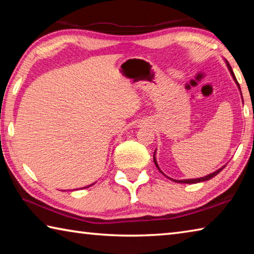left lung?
Instances as JSON below:
<instances>
[{"instance_id":"left-lung-1","label":"left lung","mask_w":254,"mask_h":254,"mask_svg":"<svg viewBox=\"0 0 254 254\" xmlns=\"http://www.w3.org/2000/svg\"><path fill=\"white\" fill-rule=\"evenodd\" d=\"M227 67H229V69H230V71H231L232 76H233L234 80L236 81V84H238L239 88H240V85H239V83H238V80H236L234 72H233V70H232V68H231V66L229 65V64H227ZM240 91H241V88H240ZM153 161H154V165H156V166H157V168L159 169V166H158V163H157V161H156V157H154V154H153ZM224 167H225V166H223L222 168H220V169L216 170V171H214L213 174H209V175L205 176V177H201V178H196V179H184V180H175V179H173V180H174V182H177V183H180V184H196V183H200V182H206V180L212 179V178H213V177H215V176H216L217 174H220L221 171H222L223 169H224ZM159 170H160V169H159ZM160 173H162L161 170H160Z\"/></svg>"}]
</instances>
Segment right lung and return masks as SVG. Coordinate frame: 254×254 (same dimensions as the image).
Instances as JSON below:
<instances>
[{
    "instance_id": "right-lung-1",
    "label": "right lung",
    "mask_w": 254,
    "mask_h": 254,
    "mask_svg": "<svg viewBox=\"0 0 254 254\" xmlns=\"http://www.w3.org/2000/svg\"><path fill=\"white\" fill-rule=\"evenodd\" d=\"M89 186H91V185H89ZM89 186H87V187H89ZM87 187H84V188H87ZM84 188H83V189H84Z\"/></svg>"
}]
</instances>
